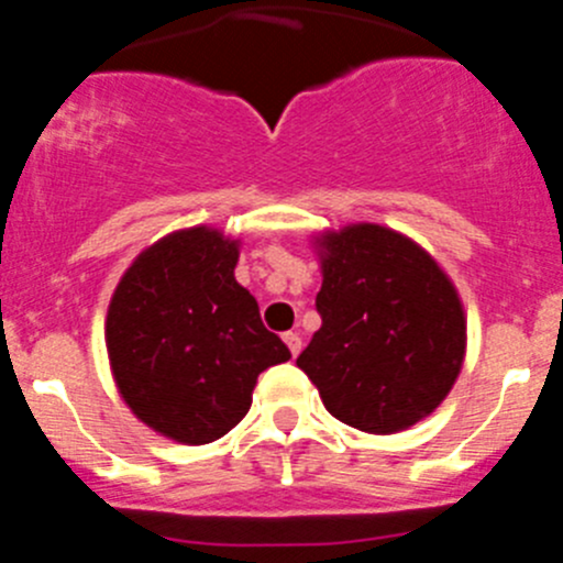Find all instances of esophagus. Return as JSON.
Masks as SVG:
<instances>
[{
	"mask_svg": "<svg viewBox=\"0 0 563 563\" xmlns=\"http://www.w3.org/2000/svg\"><path fill=\"white\" fill-rule=\"evenodd\" d=\"M285 343H287V346H290L292 357H296L298 352H301V335H298V332H285Z\"/></svg>",
	"mask_w": 563,
	"mask_h": 563,
	"instance_id": "obj_1",
	"label": "esophagus"
}]
</instances>
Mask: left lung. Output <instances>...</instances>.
Here are the masks:
<instances>
[{
  "instance_id": "1",
  "label": "left lung",
  "mask_w": 563,
  "mask_h": 563,
  "mask_svg": "<svg viewBox=\"0 0 563 563\" xmlns=\"http://www.w3.org/2000/svg\"><path fill=\"white\" fill-rule=\"evenodd\" d=\"M321 330L298 355L327 411L395 434L440 406L465 357V316L449 276L411 239L380 225L324 236Z\"/></svg>"
}]
</instances>
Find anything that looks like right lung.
Listing matches in <instances>:
<instances>
[{"mask_svg":"<svg viewBox=\"0 0 563 563\" xmlns=\"http://www.w3.org/2000/svg\"><path fill=\"white\" fill-rule=\"evenodd\" d=\"M236 242L211 228L172 233L134 258L107 316L114 383L154 431L220 440L251 409L256 377L290 350L233 278Z\"/></svg>","mask_w":563,"mask_h":563,"instance_id":"1","label":"right lung"}]
</instances>
